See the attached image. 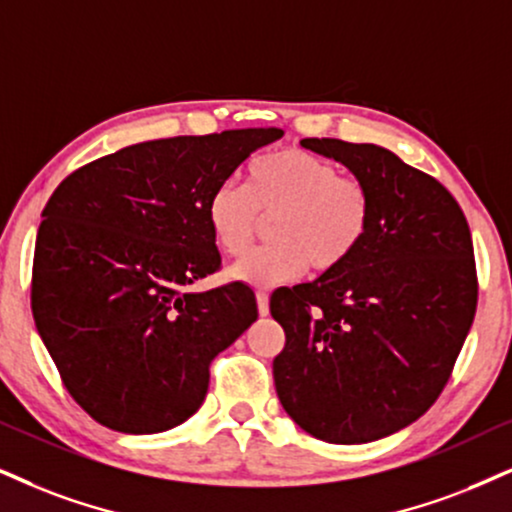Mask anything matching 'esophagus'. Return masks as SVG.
<instances>
[{"mask_svg":"<svg viewBox=\"0 0 512 512\" xmlns=\"http://www.w3.org/2000/svg\"><path fill=\"white\" fill-rule=\"evenodd\" d=\"M256 306H258V313L268 315V311H270V306H268V292H256Z\"/></svg>","mask_w":512,"mask_h":512,"instance_id":"34e87169","label":"esophagus"}]
</instances>
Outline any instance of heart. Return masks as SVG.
Here are the masks:
<instances>
[{
	"instance_id": "b5f03b06",
	"label": "heart",
	"mask_w": 512,
	"mask_h": 512,
	"mask_svg": "<svg viewBox=\"0 0 512 512\" xmlns=\"http://www.w3.org/2000/svg\"><path fill=\"white\" fill-rule=\"evenodd\" d=\"M270 220L275 242L244 258L235 277L256 287L342 268L361 249L372 223L368 187L339 175L332 161L287 147L256 156L246 166L244 187L223 182L208 194L206 220L218 249L242 258Z\"/></svg>"
}]
</instances>
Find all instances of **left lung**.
<instances>
[{"instance_id":"left-lung-1","label":"left lung","mask_w":512,"mask_h":512,"mask_svg":"<svg viewBox=\"0 0 512 512\" xmlns=\"http://www.w3.org/2000/svg\"><path fill=\"white\" fill-rule=\"evenodd\" d=\"M368 187L372 223L342 268L270 296L285 330L273 377L282 408L330 444H365L439 399L477 311L463 208L432 175L377 144L308 137Z\"/></svg>"}]
</instances>
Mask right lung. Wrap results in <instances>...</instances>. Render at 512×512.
Masks as SVG:
<instances>
[{
	"mask_svg": "<svg viewBox=\"0 0 512 512\" xmlns=\"http://www.w3.org/2000/svg\"><path fill=\"white\" fill-rule=\"evenodd\" d=\"M280 128L132 144L73 170L42 211L30 308L63 387L109 430L178 427L206 399L211 363L258 318L218 273L206 199Z\"/></svg>",
	"mask_w": 512,
	"mask_h": 512,
	"instance_id": "obj_1",
	"label": "right lung"
}]
</instances>
